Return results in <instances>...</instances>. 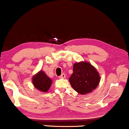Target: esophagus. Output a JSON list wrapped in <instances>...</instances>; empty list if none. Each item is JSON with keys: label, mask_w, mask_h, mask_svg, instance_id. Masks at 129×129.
<instances>
[{"label": "esophagus", "mask_w": 129, "mask_h": 129, "mask_svg": "<svg viewBox=\"0 0 129 129\" xmlns=\"http://www.w3.org/2000/svg\"><path fill=\"white\" fill-rule=\"evenodd\" d=\"M59 78L60 79H63V78H66V75H65L64 73L62 74L60 76H59Z\"/></svg>", "instance_id": "esophagus-1"}]
</instances>
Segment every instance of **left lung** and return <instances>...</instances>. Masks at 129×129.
I'll list each match as a JSON object with an SVG mask.
<instances>
[{"mask_svg":"<svg viewBox=\"0 0 129 129\" xmlns=\"http://www.w3.org/2000/svg\"><path fill=\"white\" fill-rule=\"evenodd\" d=\"M73 70V73L69 78L70 83L73 89L80 94L91 92L100 83L98 72L87 62L75 63Z\"/></svg>","mask_w":129,"mask_h":129,"instance_id":"8db88e82","label":"left lung"}]
</instances>
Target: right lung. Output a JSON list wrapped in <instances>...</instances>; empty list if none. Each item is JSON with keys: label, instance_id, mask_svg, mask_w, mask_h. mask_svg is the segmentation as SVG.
<instances>
[{"label": "right lung", "instance_id": "right-lung-1", "mask_svg": "<svg viewBox=\"0 0 129 129\" xmlns=\"http://www.w3.org/2000/svg\"><path fill=\"white\" fill-rule=\"evenodd\" d=\"M51 79L42 71H40L33 77V84L37 89L41 91L47 92L51 86Z\"/></svg>", "mask_w": 129, "mask_h": 129}]
</instances>
